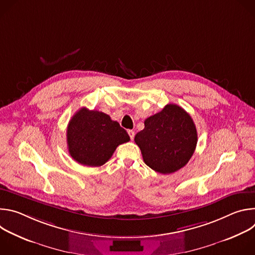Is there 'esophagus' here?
<instances>
[{
  "label": "esophagus",
  "instance_id": "obj_1",
  "mask_svg": "<svg viewBox=\"0 0 255 255\" xmlns=\"http://www.w3.org/2000/svg\"><path fill=\"white\" fill-rule=\"evenodd\" d=\"M128 134H129V136H130V139H131V140H133V139H134V135H135L134 131H132V130H128Z\"/></svg>",
  "mask_w": 255,
  "mask_h": 255
}]
</instances>
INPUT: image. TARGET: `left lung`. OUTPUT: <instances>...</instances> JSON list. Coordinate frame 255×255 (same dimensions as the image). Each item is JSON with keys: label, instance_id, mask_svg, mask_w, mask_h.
<instances>
[{"label": "left lung", "instance_id": "left-lung-1", "mask_svg": "<svg viewBox=\"0 0 255 255\" xmlns=\"http://www.w3.org/2000/svg\"><path fill=\"white\" fill-rule=\"evenodd\" d=\"M144 162L159 173H172L193 156L198 134L195 123L183 108L168 104L144 121L134 138Z\"/></svg>", "mask_w": 255, "mask_h": 255}]
</instances>
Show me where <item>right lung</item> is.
I'll use <instances>...</instances> for the list:
<instances>
[{"mask_svg":"<svg viewBox=\"0 0 255 255\" xmlns=\"http://www.w3.org/2000/svg\"><path fill=\"white\" fill-rule=\"evenodd\" d=\"M66 140L68 152L77 162L87 166H101L110 159L120 144L130 137L110 116L82 108L70 119Z\"/></svg>","mask_w":255,"mask_h":255,"instance_id":"obj_1","label":"right lung"}]
</instances>
